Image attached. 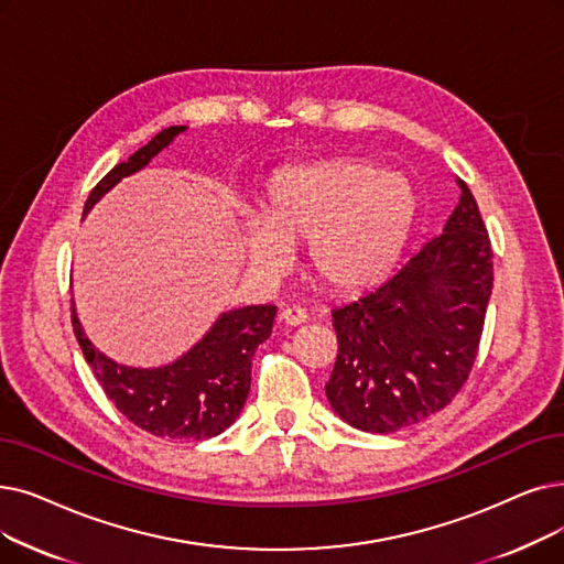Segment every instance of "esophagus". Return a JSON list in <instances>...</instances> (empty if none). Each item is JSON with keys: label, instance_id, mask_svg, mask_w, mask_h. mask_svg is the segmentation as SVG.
<instances>
[{"label": "esophagus", "instance_id": "1", "mask_svg": "<svg viewBox=\"0 0 564 564\" xmlns=\"http://www.w3.org/2000/svg\"><path fill=\"white\" fill-rule=\"evenodd\" d=\"M306 311L304 308H297V306H288L281 311V323L283 325H290V327H297L302 323H306Z\"/></svg>", "mask_w": 564, "mask_h": 564}]
</instances>
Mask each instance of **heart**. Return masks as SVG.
<instances>
[{"label": "heart", "instance_id": "heart-1", "mask_svg": "<svg viewBox=\"0 0 564 564\" xmlns=\"http://www.w3.org/2000/svg\"><path fill=\"white\" fill-rule=\"evenodd\" d=\"M414 221L417 195L408 180L343 159L279 175L260 221L243 226L241 249L260 272L281 274L288 247L308 243L311 276L334 295H357L394 272Z\"/></svg>", "mask_w": 564, "mask_h": 564}]
</instances>
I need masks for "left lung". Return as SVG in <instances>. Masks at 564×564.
I'll list each match as a JSON object with an SVG mask.
<instances>
[{
	"instance_id": "8db88e82",
	"label": "left lung",
	"mask_w": 564,
	"mask_h": 564,
	"mask_svg": "<svg viewBox=\"0 0 564 564\" xmlns=\"http://www.w3.org/2000/svg\"><path fill=\"white\" fill-rule=\"evenodd\" d=\"M376 290L332 311L338 355L327 399L343 422L394 433L452 403L468 380L494 290V249L475 195Z\"/></svg>"
}]
</instances>
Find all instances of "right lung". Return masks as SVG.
I'll return each mask as SVG.
<instances>
[{"instance_id": "1", "label": "right lung", "mask_w": 564, "mask_h": 564, "mask_svg": "<svg viewBox=\"0 0 564 564\" xmlns=\"http://www.w3.org/2000/svg\"><path fill=\"white\" fill-rule=\"evenodd\" d=\"M186 127H170L154 135L129 161L117 163L96 184L85 203L87 214L121 177L138 173ZM276 306H243L224 313L214 327L175 364L161 369H131L108 359L85 336L76 308H70L73 334L106 397L138 429L170 440H207L224 433L247 403L251 359L269 338Z\"/></svg>"}]
</instances>
